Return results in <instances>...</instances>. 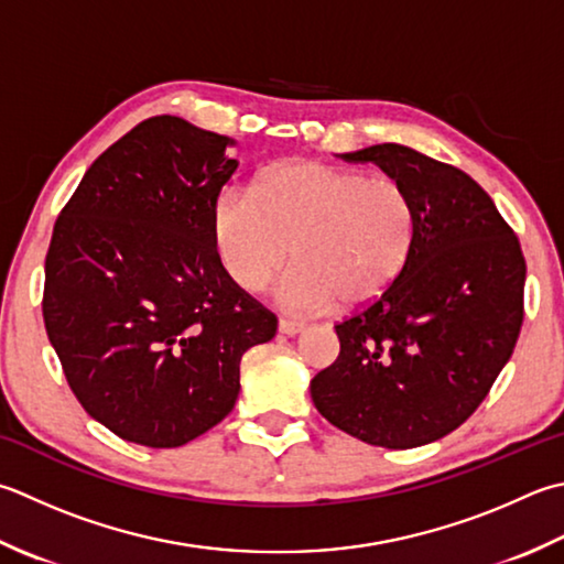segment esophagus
Masks as SVG:
<instances>
[{
	"label": "esophagus",
	"instance_id": "esophagus-1",
	"mask_svg": "<svg viewBox=\"0 0 564 564\" xmlns=\"http://www.w3.org/2000/svg\"><path fill=\"white\" fill-rule=\"evenodd\" d=\"M301 329H303V323H293V319H285V317L279 319V333L281 335L293 337V335L301 333Z\"/></svg>",
	"mask_w": 564,
	"mask_h": 564
}]
</instances>
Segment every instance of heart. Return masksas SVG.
Wrapping results in <instances>:
<instances>
[{"instance_id": "b5f03b06", "label": "heart", "mask_w": 564, "mask_h": 564, "mask_svg": "<svg viewBox=\"0 0 564 564\" xmlns=\"http://www.w3.org/2000/svg\"><path fill=\"white\" fill-rule=\"evenodd\" d=\"M415 229L399 178L315 161L281 165L253 193L227 191L215 207L219 259L241 289H263L289 253L297 259L275 291L295 313L377 301L411 259Z\"/></svg>"}]
</instances>
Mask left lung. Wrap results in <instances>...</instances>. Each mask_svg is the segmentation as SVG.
Listing matches in <instances>:
<instances>
[{
  "mask_svg": "<svg viewBox=\"0 0 564 564\" xmlns=\"http://www.w3.org/2000/svg\"><path fill=\"white\" fill-rule=\"evenodd\" d=\"M341 159L399 178L417 229L391 289L335 325L339 357L311 381L313 403L367 445L435 443L477 411L513 355L523 325L521 241L455 165L401 143Z\"/></svg>",
  "mask_w": 564,
  "mask_h": 564,
  "instance_id": "8db88e82",
  "label": "left lung"
}]
</instances>
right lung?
Returning <instances> with one entry per match:
<instances>
[{
    "label": "right lung",
    "mask_w": 564,
    "mask_h": 564,
    "mask_svg": "<svg viewBox=\"0 0 564 564\" xmlns=\"http://www.w3.org/2000/svg\"><path fill=\"white\" fill-rule=\"evenodd\" d=\"M231 139L143 119L99 156L55 219L43 323L70 391L127 443L181 447L225 421L239 361L275 315L231 281L215 207Z\"/></svg>",
    "instance_id": "1"
}]
</instances>
